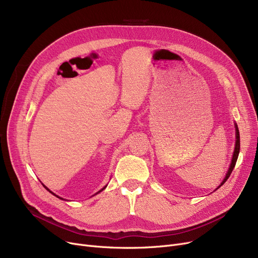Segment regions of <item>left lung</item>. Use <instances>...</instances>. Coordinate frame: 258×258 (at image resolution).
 <instances>
[{
	"instance_id": "left-lung-1",
	"label": "left lung",
	"mask_w": 258,
	"mask_h": 258,
	"mask_svg": "<svg viewBox=\"0 0 258 258\" xmlns=\"http://www.w3.org/2000/svg\"><path fill=\"white\" fill-rule=\"evenodd\" d=\"M234 126H235V147H234V151H233V155H232V160H231V163H230V166H229V169L225 175L224 180L222 181V183L220 184V186L216 188L219 189L222 185H224V183L228 180V178L230 177V174H231L234 166H235V163L237 161V158H238V154H239V148H240V140H239V132H238V127H237V124L234 123ZM215 189V190H216Z\"/></svg>"
}]
</instances>
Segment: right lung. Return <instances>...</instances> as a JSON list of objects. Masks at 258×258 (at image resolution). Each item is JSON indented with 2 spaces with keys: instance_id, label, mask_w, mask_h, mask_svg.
Listing matches in <instances>:
<instances>
[{
  "instance_id": "right-lung-1",
  "label": "right lung",
  "mask_w": 258,
  "mask_h": 258,
  "mask_svg": "<svg viewBox=\"0 0 258 258\" xmlns=\"http://www.w3.org/2000/svg\"><path fill=\"white\" fill-rule=\"evenodd\" d=\"M43 186H44V187H45V188H46V189H47V190H48V191H49V192H50V194H52V195H53V196H55V197H56V198H58V199H60V200H63V199H62V198H60V197H58V196H57V195H55V194H54V192H52V191H51V190H50V189H49V188H48V187H46V186H45V185H44V184H43ZM105 187H106V185H105V186H104V187H103V188H102V189H101V190H99V191H98V192H97V194H99V192H101V191H102V190H103V189H105ZM97 194H95V195H97ZM95 195H94V196H95Z\"/></svg>"
}]
</instances>
